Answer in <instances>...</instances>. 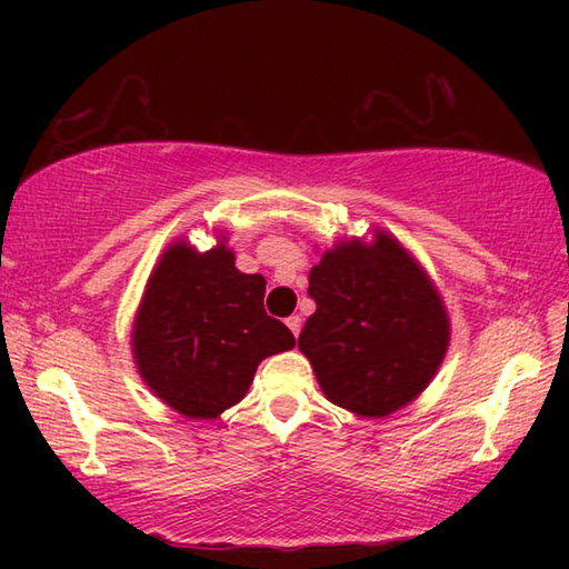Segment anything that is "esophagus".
Returning <instances> with one entry per match:
<instances>
[{
    "instance_id": "1",
    "label": "esophagus",
    "mask_w": 569,
    "mask_h": 569,
    "mask_svg": "<svg viewBox=\"0 0 569 569\" xmlns=\"http://www.w3.org/2000/svg\"><path fill=\"white\" fill-rule=\"evenodd\" d=\"M301 316H288V319H286V326H288V329H291V333L293 336H298V333H301Z\"/></svg>"
}]
</instances>
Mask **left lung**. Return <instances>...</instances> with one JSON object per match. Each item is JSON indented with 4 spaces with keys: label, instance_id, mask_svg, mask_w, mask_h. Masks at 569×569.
Segmentation results:
<instances>
[{
    "label": "left lung",
    "instance_id": "left-lung-1",
    "mask_svg": "<svg viewBox=\"0 0 569 569\" xmlns=\"http://www.w3.org/2000/svg\"><path fill=\"white\" fill-rule=\"evenodd\" d=\"M316 313L298 349L326 399L361 417H389L435 379L449 346L437 288L397 240L377 233L326 250L308 276Z\"/></svg>",
    "mask_w": 569,
    "mask_h": 569
}]
</instances>
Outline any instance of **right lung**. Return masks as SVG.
I'll use <instances>...</instances> for the list:
<instances>
[{
    "mask_svg": "<svg viewBox=\"0 0 569 569\" xmlns=\"http://www.w3.org/2000/svg\"><path fill=\"white\" fill-rule=\"evenodd\" d=\"M263 296L266 278L240 273L223 243L208 253L172 243L132 326L134 363L156 397L190 419H216L243 399L258 363L296 346Z\"/></svg>",
    "mask_w": 569,
    "mask_h": 569,
    "instance_id": "add662e5",
    "label": "right lung"
}]
</instances>
